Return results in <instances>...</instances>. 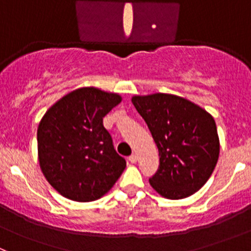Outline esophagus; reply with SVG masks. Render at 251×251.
I'll return each mask as SVG.
<instances>
[{
	"instance_id": "34e87169",
	"label": "esophagus",
	"mask_w": 251,
	"mask_h": 251,
	"mask_svg": "<svg viewBox=\"0 0 251 251\" xmlns=\"http://www.w3.org/2000/svg\"><path fill=\"white\" fill-rule=\"evenodd\" d=\"M128 160H130L132 164H135L136 161L138 160V155H137V154H132V155L128 156Z\"/></svg>"
}]
</instances>
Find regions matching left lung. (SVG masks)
<instances>
[{"mask_svg":"<svg viewBox=\"0 0 251 251\" xmlns=\"http://www.w3.org/2000/svg\"><path fill=\"white\" fill-rule=\"evenodd\" d=\"M160 156L151 186L168 199L198 192L211 176L220 154L214 118L186 98L168 93L133 96Z\"/></svg>","mask_w":251,"mask_h":251,"instance_id":"left-lung-1","label":"left lung"}]
</instances>
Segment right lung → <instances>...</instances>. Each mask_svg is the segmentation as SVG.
<instances>
[{"mask_svg":"<svg viewBox=\"0 0 251 251\" xmlns=\"http://www.w3.org/2000/svg\"><path fill=\"white\" fill-rule=\"evenodd\" d=\"M121 102L118 93L81 87L46 111L37 128L42 174L65 198L93 201L110 191L126 168L103 118Z\"/></svg>","mask_w":251,"mask_h":251,"instance_id":"right-lung-1","label":"right lung"}]
</instances>
